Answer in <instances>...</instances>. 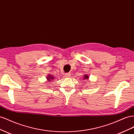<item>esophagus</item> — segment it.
I'll return each instance as SVG.
<instances>
[{"instance_id": "34e87169", "label": "esophagus", "mask_w": 134, "mask_h": 134, "mask_svg": "<svg viewBox=\"0 0 134 134\" xmlns=\"http://www.w3.org/2000/svg\"><path fill=\"white\" fill-rule=\"evenodd\" d=\"M70 74L69 73H66V74H65V77H70Z\"/></svg>"}]
</instances>
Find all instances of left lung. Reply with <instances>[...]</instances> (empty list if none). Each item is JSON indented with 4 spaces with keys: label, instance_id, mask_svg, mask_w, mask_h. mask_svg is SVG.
<instances>
[{
    "label": "left lung",
    "instance_id": "1",
    "mask_svg": "<svg viewBox=\"0 0 134 134\" xmlns=\"http://www.w3.org/2000/svg\"><path fill=\"white\" fill-rule=\"evenodd\" d=\"M84 77H85L84 78H85V79H86H86H88V76H87V75H86L84 76Z\"/></svg>",
    "mask_w": 134,
    "mask_h": 134
}]
</instances>
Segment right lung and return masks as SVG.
Returning <instances> with one entry per match:
<instances>
[{
    "instance_id": "add662e5",
    "label": "right lung",
    "mask_w": 134,
    "mask_h": 134,
    "mask_svg": "<svg viewBox=\"0 0 134 134\" xmlns=\"http://www.w3.org/2000/svg\"><path fill=\"white\" fill-rule=\"evenodd\" d=\"M48 76H49V77H47V80H48V82H49V81H51V79H54V78H53V77H52L51 75H49Z\"/></svg>"
}]
</instances>
